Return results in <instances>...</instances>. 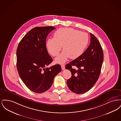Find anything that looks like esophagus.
Instances as JSON below:
<instances>
[{
    "label": "esophagus",
    "mask_w": 121,
    "mask_h": 121,
    "mask_svg": "<svg viewBox=\"0 0 121 121\" xmlns=\"http://www.w3.org/2000/svg\"><path fill=\"white\" fill-rule=\"evenodd\" d=\"M61 68L62 70H64L65 69V65L64 64H61Z\"/></svg>",
    "instance_id": "1"
}]
</instances>
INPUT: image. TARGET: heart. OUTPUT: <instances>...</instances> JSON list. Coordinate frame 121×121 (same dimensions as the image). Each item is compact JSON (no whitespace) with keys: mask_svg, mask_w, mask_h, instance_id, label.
Returning a JSON list of instances; mask_svg holds the SVG:
<instances>
[{"mask_svg":"<svg viewBox=\"0 0 121 121\" xmlns=\"http://www.w3.org/2000/svg\"><path fill=\"white\" fill-rule=\"evenodd\" d=\"M53 37L48 39L46 46L49 53L55 57L59 54L63 46V51L55 59L59 63L65 62L69 57L75 59L80 56L89 43L86 33L72 28H59L54 33Z\"/></svg>","mask_w":121,"mask_h":121,"instance_id":"b5f03b06","label":"heart"}]
</instances>
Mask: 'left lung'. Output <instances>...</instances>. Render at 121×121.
<instances>
[{
    "mask_svg": "<svg viewBox=\"0 0 121 121\" xmlns=\"http://www.w3.org/2000/svg\"><path fill=\"white\" fill-rule=\"evenodd\" d=\"M90 35V43L86 51L65 67L72 73V77L67 81V85L71 91L77 94L85 93L94 85L104 61L103 51L99 41L92 34Z\"/></svg>",
    "mask_w": 121,
    "mask_h": 121,
    "instance_id": "8db88e82",
    "label": "left lung"
}]
</instances>
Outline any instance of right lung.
Here are the masks:
<instances>
[{
	"instance_id": "obj_1",
	"label": "right lung",
	"mask_w": 121,
	"mask_h": 121,
	"mask_svg": "<svg viewBox=\"0 0 121 121\" xmlns=\"http://www.w3.org/2000/svg\"><path fill=\"white\" fill-rule=\"evenodd\" d=\"M54 29L52 26L34 28L23 37L17 46L18 74L27 87L36 93L48 90L55 76L61 71L59 64L47 68L52 59L47 49L46 38Z\"/></svg>"
}]
</instances>
